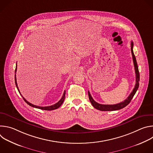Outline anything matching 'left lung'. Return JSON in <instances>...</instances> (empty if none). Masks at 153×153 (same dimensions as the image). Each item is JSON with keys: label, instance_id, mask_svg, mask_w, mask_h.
Wrapping results in <instances>:
<instances>
[{"label": "left lung", "instance_id": "left-lung-1", "mask_svg": "<svg viewBox=\"0 0 153 153\" xmlns=\"http://www.w3.org/2000/svg\"><path fill=\"white\" fill-rule=\"evenodd\" d=\"M133 45H134L133 42H131V51L133 60L134 65V69H135V73H136V83L135 86H134V88L133 91L131 93V94L129 95V96L127 97V99H126L124 101H123V102H122L119 103L115 104V105H102V104L98 103L96 101H94V100L91 97L90 92L88 91L89 99H90L92 105L96 109H97V110H99L100 111H116V110H120V109L123 108L124 107H125L126 106H127L131 100V99H133V96L136 94V91H137V90L139 88V86L140 75H139V68H138V66H137V61H136V57H135L134 54L133 53Z\"/></svg>", "mask_w": 153, "mask_h": 153}]
</instances>
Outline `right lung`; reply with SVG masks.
Masks as SVG:
<instances>
[{
    "label": "right lung",
    "mask_w": 153,
    "mask_h": 153,
    "mask_svg": "<svg viewBox=\"0 0 153 153\" xmlns=\"http://www.w3.org/2000/svg\"><path fill=\"white\" fill-rule=\"evenodd\" d=\"M16 71H17V64H16V70H15V73H16ZM15 83H16V87L17 88L19 92V93L20 94V91L19 90V88L17 86V80H16V74H15ZM20 95L22 96V94H20ZM22 97H23L24 100H25V102L28 104L30 106H32V107H34V108H39V109H40V110H48V111H51V110H56V109H57L58 108H59L61 105L63 103L64 100H65V91H64L63 94V96H62V97L61 98V99L57 102L56 103V104L54 105H51V106H37V105H34L31 103H30L29 102H28L22 96Z\"/></svg>",
    "instance_id": "add662e5"
}]
</instances>
